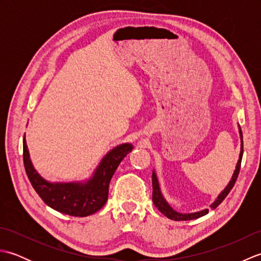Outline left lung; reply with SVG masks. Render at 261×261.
<instances>
[{
    "instance_id": "8db88e82",
    "label": "left lung",
    "mask_w": 261,
    "mask_h": 261,
    "mask_svg": "<svg viewBox=\"0 0 261 261\" xmlns=\"http://www.w3.org/2000/svg\"><path fill=\"white\" fill-rule=\"evenodd\" d=\"M238 129H239V136H240V153H239V159H238V163L236 165V169L232 174V177L230 181L228 182V185L224 187V190L221 192L216 198L213 201V203H211L210 207L214 210L219 206V205L222 203L223 199L228 196V194L233 187L234 182L238 178V175H239L240 171V165H241V160H242V154H243V139H242V131L240 125H238ZM152 202L154 204L160 212H162L165 216H167L168 219L174 220V221H187V220H195L201 218V216L206 215L208 213V208H204L202 211H197V212H193V213H180L178 211L174 210L170 206V204L166 201L165 196L163 195L162 188H160V184L158 180V176L156 174V170H152Z\"/></svg>"
}]
</instances>
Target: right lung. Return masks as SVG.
Returning a JSON list of instances; mask_svg holds the SVG:
<instances>
[{"instance_id":"1","label":"right lung","mask_w":261,"mask_h":261,"mask_svg":"<svg viewBox=\"0 0 261 261\" xmlns=\"http://www.w3.org/2000/svg\"><path fill=\"white\" fill-rule=\"evenodd\" d=\"M134 146L129 142L111 149L98 163L92 175L79 181H49L36 170L23 137V163L32 187L48 206L60 213L88 216L101 210L108 201L111 178Z\"/></svg>"}]
</instances>
